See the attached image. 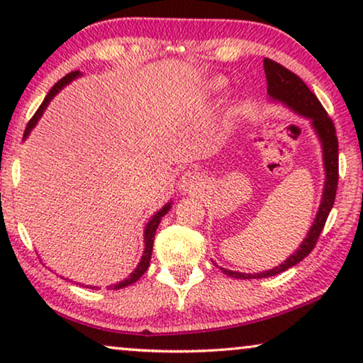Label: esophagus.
Segmentation results:
<instances>
[{"mask_svg": "<svg viewBox=\"0 0 363 363\" xmlns=\"http://www.w3.org/2000/svg\"><path fill=\"white\" fill-rule=\"evenodd\" d=\"M201 188V178L195 172H185L180 180V190L183 193H195Z\"/></svg>", "mask_w": 363, "mask_h": 363, "instance_id": "34e87169", "label": "esophagus"}]
</instances>
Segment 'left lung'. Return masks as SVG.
<instances>
[{
	"mask_svg": "<svg viewBox=\"0 0 363 363\" xmlns=\"http://www.w3.org/2000/svg\"><path fill=\"white\" fill-rule=\"evenodd\" d=\"M264 72L267 81V92L276 101L284 102L287 107L292 111L301 113L307 118H311L312 127L315 128L317 135H319L322 142V153H324V168H325V185H324V195H322V201L317 211L315 220L312 223L307 238L302 241L299 250L287 257L282 264L276 266L274 269L257 272V274H245V272H235L230 269L221 267V271L226 276L236 277V279H259V277H271L276 274H281L289 267L296 266L301 262L309 252L314 250L317 240H319L322 230H324L327 216L334 206L335 201V191L337 183H339V142H337V132L332 118L327 116L325 108L322 107L319 99L315 94L306 86L304 81L294 72L286 69L281 64H277L272 59L264 57Z\"/></svg>",
	"mask_w": 363,
	"mask_h": 363,
	"instance_id": "left-lung-1",
	"label": "left lung"
}]
</instances>
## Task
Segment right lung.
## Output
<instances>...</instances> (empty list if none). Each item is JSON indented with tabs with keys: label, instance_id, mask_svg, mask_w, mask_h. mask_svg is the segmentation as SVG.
<instances>
[{
	"label": "right lung",
	"instance_id": "right-lung-1",
	"mask_svg": "<svg viewBox=\"0 0 363 363\" xmlns=\"http://www.w3.org/2000/svg\"><path fill=\"white\" fill-rule=\"evenodd\" d=\"M77 76H81V72H79V71H72V72L66 74V76H64V77L61 79V81H57L56 84H54L51 91L48 92L46 99H44V102L41 104V106H39V108H38V111H36V113H34V116H33L31 121L28 122V125H26V130H24V137H28V133L31 132V128H33L34 125H36L38 118L43 116L44 108H46V106H48V104H49V101H51V99H52L54 96H56V94H57L59 91H61V89H62L64 86H66V84L71 82L72 79H76ZM170 206H172V203H167V205L163 206L162 210L158 211L155 216H152V220L147 223V226H145V251H143V256H142L140 262H138V266L135 267V271H133L132 274L127 277V279H123L122 282H118V284H116V286H111L112 289H122V287H127V286L133 284V282L140 279V277L143 276V272H145V271L148 269V266H150L152 250H153V240H155V231H157L158 225H160L162 218L167 215L168 210H170Z\"/></svg>",
	"mask_w": 363,
	"mask_h": 363
}]
</instances>
